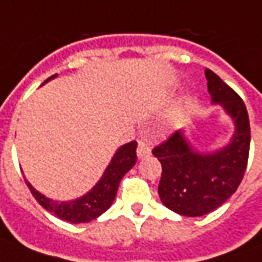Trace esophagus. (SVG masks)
I'll return each instance as SVG.
<instances>
[{"instance_id": "obj_1", "label": "esophagus", "mask_w": 262, "mask_h": 262, "mask_svg": "<svg viewBox=\"0 0 262 262\" xmlns=\"http://www.w3.org/2000/svg\"><path fill=\"white\" fill-rule=\"evenodd\" d=\"M151 153V150H150V147H148V144L143 139H140L139 140V144H137V157L142 160L144 159V157H147L148 154Z\"/></svg>"}]
</instances>
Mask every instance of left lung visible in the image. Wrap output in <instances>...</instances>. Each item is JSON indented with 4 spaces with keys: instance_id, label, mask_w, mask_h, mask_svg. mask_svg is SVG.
I'll list each match as a JSON object with an SVG mask.
<instances>
[{
    "instance_id": "left-lung-1",
    "label": "left lung",
    "mask_w": 262,
    "mask_h": 262,
    "mask_svg": "<svg viewBox=\"0 0 262 262\" xmlns=\"http://www.w3.org/2000/svg\"><path fill=\"white\" fill-rule=\"evenodd\" d=\"M212 103H219L234 122L230 143L212 153L191 146L182 130L153 148L161 163L159 195L165 206L198 217L217 209L236 192L247 168L250 120L243 99L212 70H205Z\"/></svg>"
}]
</instances>
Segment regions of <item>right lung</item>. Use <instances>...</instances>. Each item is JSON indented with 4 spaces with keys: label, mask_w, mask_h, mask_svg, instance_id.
<instances>
[{
    "label": "right lung",
    "mask_w": 262,
    "mask_h": 262,
    "mask_svg": "<svg viewBox=\"0 0 262 262\" xmlns=\"http://www.w3.org/2000/svg\"><path fill=\"white\" fill-rule=\"evenodd\" d=\"M54 77H57V74L49 77L43 84H46L49 80H52ZM136 142L126 143L123 146H120L111 160L103 176L101 177V180L95 184V187L85 195L77 198L74 201H70V202L53 201L36 191L26 180L25 182L39 205H42L43 208L49 210L50 213L56 214L59 219L70 222V223H75V225L88 223L91 220L97 219L98 216H101L103 212H106L111 208V205L116 196V192H118L120 180L133 165L136 164Z\"/></svg>",
    "instance_id": "1"
}]
</instances>
